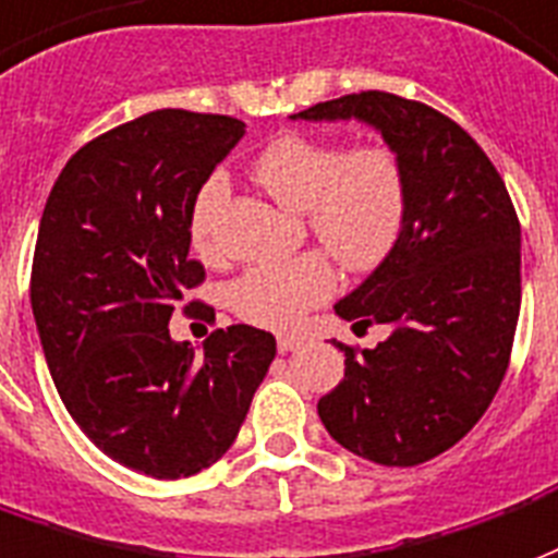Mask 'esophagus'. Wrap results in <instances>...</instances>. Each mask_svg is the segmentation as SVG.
<instances>
[{
    "instance_id": "1",
    "label": "esophagus",
    "mask_w": 558,
    "mask_h": 558,
    "mask_svg": "<svg viewBox=\"0 0 558 558\" xmlns=\"http://www.w3.org/2000/svg\"><path fill=\"white\" fill-rule=\"evenodd\" d=\"M276 344H279V351L288 353V351H296V348L303 344V339H300V336H279Z\"/></svg>"
}]
</instances>
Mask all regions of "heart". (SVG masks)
<instances>
[{"label":"heart","mask_w":558,"mask_h":558,"mask_svg":"<svg viewBox=\"0 0 558 558\" xmlns=\"http://www.w3.org/2000/svg\"><path fill=\"white\" fill-rule=\"evenodd\" d=\"M255 181L291 210L306 214L312 234L351 274H372L392 258L408 231L410 181L389 145H356L279 136L255 160ZM229 184L207 178L190 210V240L202 258H217L214 222ZM336 267L324 252L258 264L229 284V306L246 324L288 329L336 291Z\"/></svg>","instance_id":"b5f03b06"}]
</instances>
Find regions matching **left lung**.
Masks as SVG:
<instances>
[{"label":"left lung","instance_id":"left-lung-1","mask_svg":"<svg viewBox=\"0 0 558 558\" xmlns=\"http://www.w3.org/2000/svg\"><path fill=\"white\" fill-rule=\"evenodd\" d=\"M291 118H360L410 181L408 231L336 315L389 324L374 351H344V380L318 401L329 437L365 461L416 466L466 437L506 377L520 315V222L478 142L437 109L360 92Z\"/></svg>","mask_w":558,"mask_h":558}]
</instances>
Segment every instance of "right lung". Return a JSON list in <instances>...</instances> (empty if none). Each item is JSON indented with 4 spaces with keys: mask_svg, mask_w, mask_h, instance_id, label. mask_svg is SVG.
<instances>
[{
    "mask_svg": "<svg viewBox=\"0 0 558 558\" xmlns=\"http://www.w3.org/2000/svg\"><path fill=\"white\" fill-rule=\"evenodd\" d=\"M243 121L157 109L73 154L40 217L32 312L56 389L97 449L150 478H186L238 437L276 339L214 329L205 356L172 341L174 308L205 282L190 210ZM214 318V308L202 306Z\"/></svg>",
    "mask_w": 558,
    "mask_h": 558,
    "instance_id": "1",
    "label": "right lung"
}]
</instances>
